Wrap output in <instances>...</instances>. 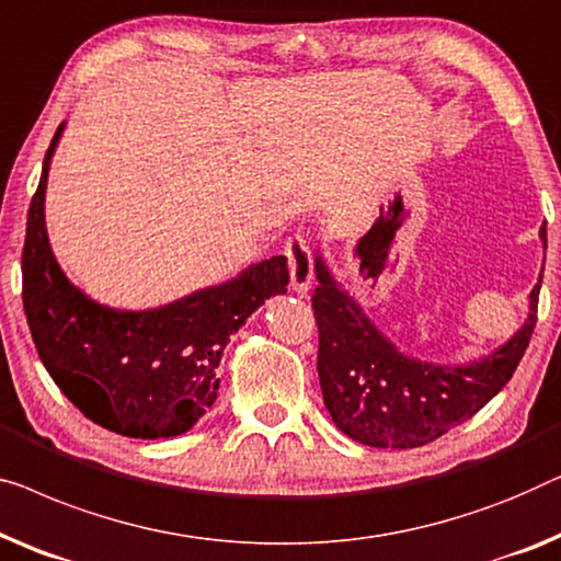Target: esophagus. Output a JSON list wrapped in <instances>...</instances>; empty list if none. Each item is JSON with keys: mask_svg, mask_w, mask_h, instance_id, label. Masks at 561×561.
<instances>
[{"mask_svg": "<svg viewBox=\"0 0 561 561\" xmlns=\"http://www.w3.org/2000/svg\"><path fill=\"white\" fill-rule=\"evenodd\" d=\"M283 253L288 257L290 288H294L296 294H306L313 280V257L311 250H308V242L300 238V234H294V238H288Z\"/></svg>", "mask_w": 561, "mask_h": 561, "instance_id": "esophagus-1", "label": "esophagus"}]
</instances>
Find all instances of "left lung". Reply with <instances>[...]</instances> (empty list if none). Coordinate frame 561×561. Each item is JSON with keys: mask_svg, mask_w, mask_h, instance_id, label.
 <instances>
[{"mask_svg": "<svg viewBox=\"0 0 561 561\" xmlns=\"http://www.w3.org/2000/svg\"><path fill=\"white\" fill-rule=\"evenodd\" d=\"M539 234L547 248V227ZM316 278L311 304L323 404L341 433L371 448H420L473 417L514 377L537 327L541 280L529 296V319L506 344L478 362L440 367L397 352L321 255Z\"/></svg>", "mask_w": 561, "mask_h": 561, "instance_id": "1", "label": "left lung"}]
</instances>
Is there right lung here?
Listing matches in <instances>:
<instances>
[{
    "label": "right lung",
    "instance_id": "obj_1",
    "mask_svg": "<svg viewBox=\"0 0 561 561\" xmlns=\"http://www.w3.org/2000/svg\"><path fill=\"white\" fill-rule=\"evenodd\" d=\"M58 126L27 213L22 304L30 334L60 392L88 420L141 440L174 437L213 408L227 341L267 298L286 294L288 261L275 255L220 286L149 311L95 304L55 261L45 230V190Z\"/></svg>",
    "mask_w": 561,
    "mask_h": 561
}]
</instances>
